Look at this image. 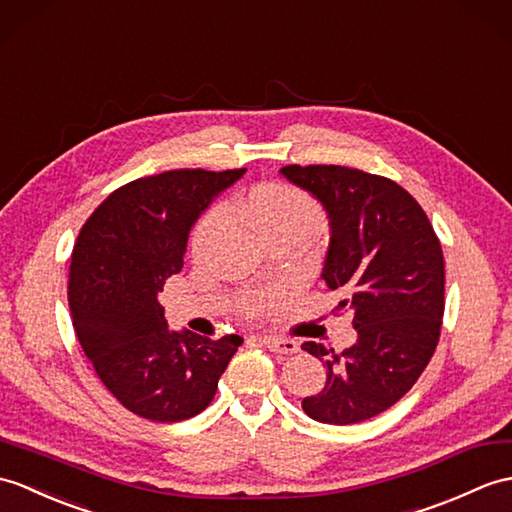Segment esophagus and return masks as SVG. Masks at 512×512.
Wrapping results in <instances>:
<instances>
[{
    "label": "esophagus",
    "mask_w": 512,
    "mask_h": 512,
    "mask_svg": "<svg viewBox=\"0 0 512 512\" xmlns=\"http://www.w3.org/2000/svg\"><path fill=\"white\" fill-rule=\"evenodd\" d=\"M261 347H266L268 351H275V353H296L299 351V342L296 340H288V338H275V336H264V338H257Z\"/></svg>",
    "instance_id": "esophagus-1"
}]
</instances>
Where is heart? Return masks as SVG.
Wrapping results in <instances>:
<instances>
[{"label": "heart", "instance_id": "heart-1", "mask_svg": "<svg viewBox=\"0 0 512 512\" xmlns=\"http://www.w3.org/2000/svg\"><path fill=\"white\" fill-rule=\"evenodd\" d=\"M240 209L244 213V218L253 224V229L264 237V240H270L272 235H277L281 231H303L310 233L318 220H320V211L316 202L307 196L301 189H296L292 185L285 183H268V185H259L248 192L242 202ZM224 224V209L216 207L207 211L196 224V229L192 233V253L194 255H205L211 244L216 242V237ZM281 294V288H266V290H255L248 292L242 301V310L248 316H255L268 303H272Z\"/></svg>", "mask_w": 512, "mask_h": 512}]
</instances>
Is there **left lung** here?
I'll return each mask as SVG.
<instances>
[{
	"mask_svg": "<svg viewBox=\"0 0 512 512\" xmlns=\"http://www.w3.org/2000/svg\"><path fill=\"white\" fill-rule=\"evenodd\" d=\"M283 178L320 202L329 246L320 277L353 314L358 340L342 353L320 342L303 349L327 368L325 388L303 399L307 417L360 423L414 386L441 336L445 261L425 211L384 176L342 165H285Z\"/></svg>",
	"mask_w": 512,
	"mask_h": 512,
	"instance_id": "left-lung-1",
	"label": "left lung"
}]
</instances>
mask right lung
Instances as JSON below:
<instances>
[{
  "instance_id": "1",
  "label": "right lung",
  "mask_w": 512,
  "mask_h": 512,
  "mask_svg": "<svg viewBox=\"0 0 512 512\" xmlns=\"http://www.w3.org/2000/svg\"><path fill=\"white\" fill-rule=\"evenodd\" d=\"M242 170H174L128 183L82 227L71 255L69 312L80 347L124 408L157 423L205 410L242 344L172 331L159 292L183 268L189 231Z\"/></svg>"
}]
</instances>
